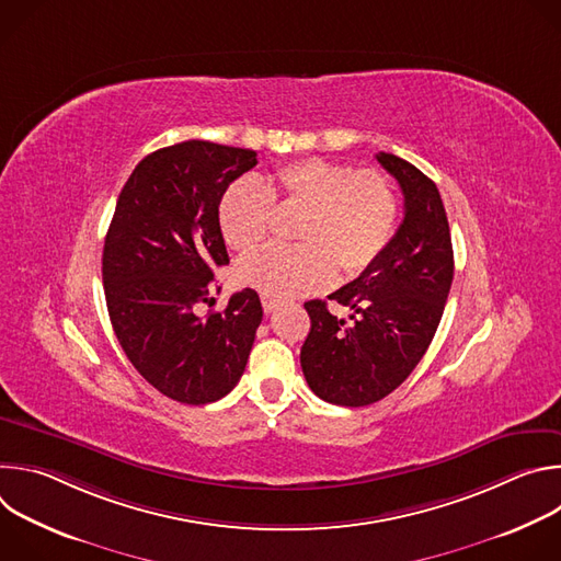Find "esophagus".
Instances as JSON below:
<instances>
[{
  "label": "esophagus",
  "instance_id": "34e87169",
  "mask_svg": "<svg viewBox=\"0 0 561 561\" xmlns=\"http://www.w3.org/2000/svg\"><path fill=\"white\" fill-rule=\"evenodd\" d=\"M262 306H264L266 312H273V310L279 306V299H275V297H271V295H262Z\"/></svg>",
  "mask_w": 561,
  "mask_h": 561
}]
</instances>
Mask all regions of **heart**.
<instances>
[{"instance_id":"obj_1","label":"heart","mask_w":561,"mask_h":561,"mask_svg":"<svg viewBox=\"0 0 561 561\" xmlns=\"http://www.w3.org/2000/svg\"><path fill=\"white\" fill-rule=\"evenodd\" d=\"M275 208L301 210L293 228L297 247H266L237 266L239 282L275 299L324 288L335 271L342 277L368 271L390 244L399 213L394 186L381 171L306 157L226 188L217 208L224 242L237 253L255 251Z\"/></svg>"}]
</instances>
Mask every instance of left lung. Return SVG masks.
I'll use <instances>...</instances> for the list:
<instances>
[{"instance_id": "1", "label": "left lung", "mask_w": 561, "mask_h": 561, "mask_svg": "<svg viewBox=\"0 0 561 561\" xmlns=\"http://www.w3.org/2000/svg\"><path fill=\"white\" fill-rule=\"evenodd\" d=\"M404 193V219L381 257L329 299L306 301L310 333L301 370L310 390L337 407H368L402 383L428 351L453 284V244L433 180L407 159L377 152Z\"/></svg>"}]
</instances>
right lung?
Returning <instances> with one entry per match:
<instances>
[{
	"label": "right lung",
	"instance_id": "add662e5",
	"mask_svg": "<svg viewBox=\"0 0 561 561\" xmlns=\"http://www.w3.org/2000/svg\"><path fill=\"white\" fill-rule=\"evenodd\" d=\"M257 164L251 148L188 139L146 154L124 184L106 232L102 275L113 331L137 373L175 402L202 407L242 377L262 301L253 288L219 312L215 271L228 264L217 208Z\"/></svg>",
	"mask_w": 561,
	"mask_h": 561
}]
</instances>
